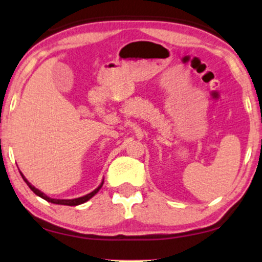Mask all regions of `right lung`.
<instances>
[{
    "mask_svg": "<svg viewBox=\"0 0 262 262\" xmlns=\"http://www.w3.org/2000/svg\"><path fill=\"white\" fill-rule=\"evenodd\" d=\"M20 174H21L23 179H24V181H25L26 184L29 185V188L31 189L32 191L35 192L37 196H39V198H42L43 200H46V201H48V202L55 203V205H63V206H78V205H81V203H84V202L89 201V200H90L91 198H93V196L96 195V193L98 192V190H100V189L102 188V185H103V181H102L101 184L98 185L97 188L94 190V191H91L90 193H88V195H85V196H81V198H78V199H72V200H57V199H52V198H49V196H47L46 193L40 191V190L36 189L35 186H33V185L31 184V183H30V182L27 181V179L25 178V177H24V174H23L21 172H20Z\"/></svg>",
    "mask_w": 262,
    "mask_h": 262,
    "instance_id": "obj_1",
    "label": "right lung"
}]
</instances>
